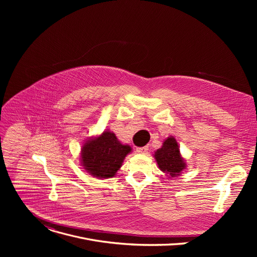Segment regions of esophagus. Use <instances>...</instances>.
Masks as SVG:
<instances>
[{
	"label": "esophagus",
	"mask_w": 257,
	"mask_h": 257,
	"mask_svg": "<svg viewBox=\"0 0 257 257\" xmlns=\"http://www.w3.org/2000/svg\"><path fill=\"white\" fill-rule=\"evenodd\" d=\"M148 151H149L148 146H142V148H137L136 149V153H138V154H145Z\"/></svg>",
	"instance_id": "1"
}]
</instances>
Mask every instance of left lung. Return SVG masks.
<instances>
[{"label":"left lung","mask_w":257,"mask_h":257,"mask_svg":"<svg viewBox=\"0 0 257 257\" xmlns=\"http://www.w3.org/2000/svg\"><path fill=\"white\" fill-rule=\"evenodd\" d=\"M154 157L160 170L170 176L169 178L178 177L186 168L185 160L182 158L178 142L173 136L164 141L162 148L155 153Z\"/></svg>","instance_id":"8db88e82"}]
</instances>
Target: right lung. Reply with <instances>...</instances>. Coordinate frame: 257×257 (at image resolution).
Segmentation results:
<instances>
[{
  "mask_svg": "<svg viewBox=\"0 0 257 257\" xmlns=\"http://www.w3.org/2000/svg\"><path fill=\"white\" fill-rule=\"evenodd\" d=\"M131 151V146L122 144L115 133L106 130L84 142L81 149V166L93 177L112 178Z\"/></svg>",
  "mask_w": 257,
  "mask_h": 257,
  "instance_id": "1",
  "label": "right lung"
}]
</instances>
